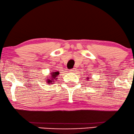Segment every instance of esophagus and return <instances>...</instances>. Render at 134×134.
<instances>
[{"instance_id":"obj_1","label":"esophagus","mask_w":134,"mask_h":134,"mask_svg":"<svg viewBox=\"0 0 134 134\" xmlns=\"http://www.w3.org/2000/svg\"><path fill=\"white\" fill-rule=\"evenodd\" d=\"M69 71H70V72H73V71H75V69H71V70H70Z\"/></svg>"}]
</instances>
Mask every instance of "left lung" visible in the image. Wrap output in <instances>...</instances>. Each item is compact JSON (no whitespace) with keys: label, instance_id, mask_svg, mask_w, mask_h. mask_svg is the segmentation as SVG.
Listing matches in <instances>:
<instances>
[{"label":"left lung","instance_id":"8db88e82","mask_svg":"<svg viewBox=\"0 0 134 134\" xmlns=\"http://www.w3.org/2000/svg\"><path fill=\"white\" fill-rule=\"evenodd\" d=\"M87 78V80H88V79H89L88 78Z\"/></svg>","mask_w":134,"mask_h":134}]
</instances>
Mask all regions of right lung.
Here are the masks:
<instances>
[{"mask_svg": "<svg viewBox=\"0 0 134 134\" xmlns=\"http://www.w3.org/2000/svg\"><path fill=\"white\" fill-rule=\"evenodd\" d=\"M59 74V71H54V72H52L51 73V78H50L49 79H47V82L48 84L50 83H53L54 81H57V77L58 75Z\"/></svg>", "mask_w": 134, "mask_h": 134, "instance_id": "right-lung-1", "label": "right lung"}]
</instances>
